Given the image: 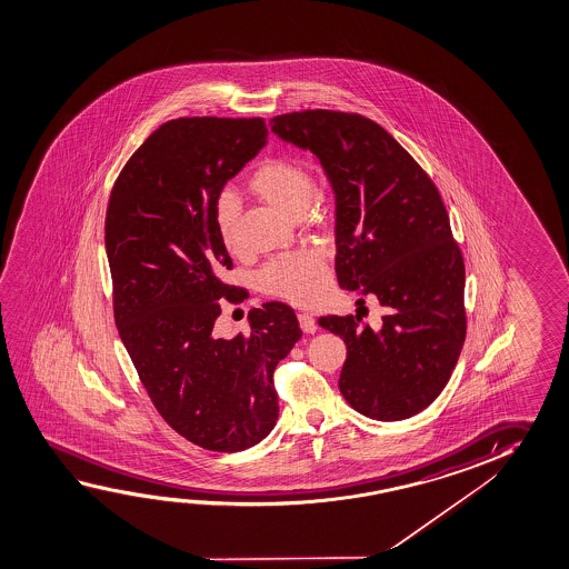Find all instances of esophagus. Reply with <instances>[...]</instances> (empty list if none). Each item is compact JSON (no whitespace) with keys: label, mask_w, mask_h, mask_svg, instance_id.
Masks as SVG:
<instances>
[{"label":"esophagus","mask_w":569,"mask_h":569,"mask_svg":"<svg viewBox=\"0 0 569 569\" xmlns=\"http://www.w3.org/2000/svg\"><path fill=\"white\" fill-rule=\"evenodd\" d=\"M298 322H300V328H302V332H307V335H315L316 320L310 315H298Z\"/></svg>","instance_id":"1"}]
</instances>
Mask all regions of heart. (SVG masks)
Returning a JSON list of instances; mask_svg holds the SVG:
<instances>
[{
  "label": "heart",
  "instance_id": "b5f03b06",
  "mask_svg": "<svg viewBox=\"0 0 569 569\" xmlns=\"http://www.w3.org/2000/svg\"><path fill=\"white\" fill-rule=\"evenodd\" d=\"M247 188L257 198L289 216H302L312 209L320 217L322 201L316 193L315 176L307 163L295 156H272L262 160L249 176ZM213 226L219 241L229 253L241 249L239 239V201L233 193L223 191L213 201ZM262 292L284 298L289 302L310 307L325 298L330 287V269L322 249L305 247L292 253L272 259L261 274Z\"/></svg>",
  "mask_w": 569,
  "mask_h": 569
}]
</instances>
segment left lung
Returning a JSON list of instances; mask_svg holds the SVG:
<instances>
[{
  "label": "left lung",
  "mask_w": 569,
  "mask_h": 569,
  "mask_svg": "<svg viewBox=\"0 0 569 569\" xmlns=\"http://www.w3.org/2000/svg\"><path fill=\"white\" fill-rule=\"evenodd\" d=\"M271 128L316 153L332 181L338 284L386 307L381 330L361 316L318 318L348 346L342 396L379 421L417 416L451 379L467 336L465 261L441 193L370 118L298 110L272 118Z\"/></svg>",
  "instance_id": "obj_1"
}]
</instances>
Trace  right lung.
I'll return each mask as SVG.
<instances>
[{
	"mask_svg": "<svg viewBox=\"0 0 569 569\" xmlns=\"http://www.w3.org/2000/svg\"><path fill=\"white\" fill-rule=\"evenodd\" d=\"M264 118L183 117L146 138L110 190L104 244L118 335L163 421L217 452L244 451L279 417L274 368L302 336L295 310L267 302L251 330L213 335L233 261L213 226V201L267 144Z\"/></svg>",
	"mask_w": 569,
	"mask_h": 569,
	"instance_id": "1",
	"label": "right lung"
}]
</instances>
